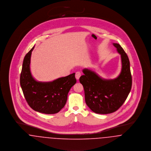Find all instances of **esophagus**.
<instances>
[{
  "label": "esophagus",
  "instance_id": "esophagus-1",
  "mask_svg": "<svg viewBox=\"0 0 151 151\" xmlns=\"http://www.w3.org/2000/svg\"><path fill=\"white\" fill-rule=\"evenodd\" d=\"M81 76V73L80 72H76L75 78H76V79L77 80H78V79L80 78Z\"/></svg>",
  "mask_w": 151,
  "mask_h": 151
}]
</instances>
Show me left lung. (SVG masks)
Here are the masks:
<instances>
[{
  "instance_id": "1",
  "label": "left lung",
  "mask_w": 151,
  "mask_h": 151,
  "mask_svg": "<svg viewBox=\"0 0 151 151\" xmlns=\"http://www.w3.org/2000/svg\"><path fill=\"white\" fill-rule=\"evenodd\" d=\"M113 45L121 55L122 70L117 78L105 79L94 71L85 68L83 75L79 79L83 86L86 103L96 114H108L117 111L132 88V77L128 56L119 44Z\"/></svg>"
}]
</instances>
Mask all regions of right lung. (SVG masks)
Wrapping results in <instances>:
<instances>
[{
    "mask_svg": "<svg viewBox=\"0 0 151 151\" xmlns=\"http://www.w3.org/2000/svg\"><path fill=\"white\" fill-rule=\"evenodd\" d=\"M34 47L25 56L20 75V85L25 99L34 111L54 114L63 108L70 88L76 83L75 73L49 82L35 80L30 70L31 57Z\"/></svg>",
    "mask_w": 151,
    "mask_h": 151,
    "instance_id": "obj_1",
    "label": "right lung"
}]
</instances>
